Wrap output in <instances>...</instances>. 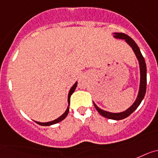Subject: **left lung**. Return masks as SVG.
<instances>
[{"label": "left lung", "mask_w": 158, "mask_h": 158, "mask_svg": "<svg viewBox=\"0 0 158 158\" xmlns=\"http://www.w3.org/2000/svg\"><path fill=\"white\" fill-rule=\"evenodd\" d=\"M114 36L115 38H118V39H123L127 41V43L132 48L134 53L136 55L138 61H139L140 71H141V82H140V88L138 98H137L136 101L134 102V103L128 110H127L124 112H121V113H110V112L104 111L102 110L99 109L94 103V107L98 110V113L102 115V116H103V117L109 119H114V120H122V119H124L128 117L129 115L131 114L138 108L140 103L142 102L144 96H145V91H146V65H145L144 57L142 56L141 52H140L139 48H138L137 44L134 42V40L132 38H130L129 35H126V34L118 33H118H114Z\"/></svg>", "instance_id": "obj_1"}]
</instances>
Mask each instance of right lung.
<instances>
[{"label": "right lung", "mask_w": 158, "mask_h": 158, "mask_svg": "<svg viewBox=\"0 0 158 158\" xmlns=\"http://www.w3.org/2000/svg\"><path fill=\"white\" fill-rule=\"evenodd\" d=\"M77 87V82L73 85V87H71V90L69 91V94H68V103L70 104V98H71V95L73 94V92L75 91V88ZM68 112H69V105H68V107L67 108V110L64 112V114H63L60 118H58L57 119L54 121H52V122H48V123H39V122H35V123H37V124L40 125V126H51V125H53V124H56V123H58L60 122H61L62 120H64L66 117H67V115H68Z\"/></svg>", "instance_id": "right-lung-1"}]
</instances>
